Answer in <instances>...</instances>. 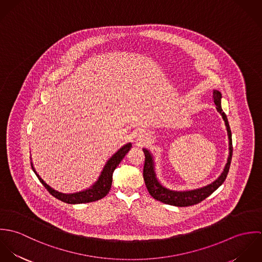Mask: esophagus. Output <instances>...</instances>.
<instances>
[{"instance_id":"34e87169","label":"esophagus","mask_w":262,"mask_h":262,"mask_svg":"<svg viewBox=\"0 0 262 262\" xmlns=\"http://www.w3.org/2000/svg\"><path fill=\"white\" fill-rule=\"evenodd\" d=\"M148 140H149V135H148V133H146V132H144V131H141V132L138 133V135H137V141H138V143L144 144V143H146Z\"/></svg>"}]
</instances>
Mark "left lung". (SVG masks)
<instances>
[{"label": "left lung", "mask_w": 262, "mask_h": 262, "mask_svg": "<svg viewBox=\"0 0 262 262\" xmlns=\"http://www.w3.org/2000/svg\"><path fill=\"white\" fill-rule=\"evenodd\" d=\"M213 98L214 103L217 106V111L222 115V118L225 121L228 137H229V156L227 163L225 165L224 170L221 173V176L212 184L206 186V187L192 189V190H187V191H176L170 190L166 187H162L159 182L156 179L155 172H154V162L152 159V155L150 154L149 151L147 149H143L145 154V161H144V167H143V178L146 187L149 191L150 195L154 198L157 201H160L167 205H172L177 207H187L192 206L195 204L201 203L206 198H208L210 194H212L218 187H220L226 180L227 174L229 172L231 159H232V152H233V146H232V134L231 129L228 123V119L226 117V114L223 112L221 108V98L222 95L219 91L213 92Z\"/></svg>", "instance_id": "1"}]
</instances>
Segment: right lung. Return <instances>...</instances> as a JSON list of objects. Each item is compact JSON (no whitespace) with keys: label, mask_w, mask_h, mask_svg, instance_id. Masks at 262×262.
I'll return each instance as SVG.
<instances>
[{"label":"right lung","mask_w":262,"mask_h":262,"mask_svg":"<svg viewBox=\"0 0 262 262\" xmlns=\"http://www.w3.org/2000/svg\"><path fill=\"white\" fill-rule=\"evenodd\" d=\"M131 147H132L131 143H128V144L124 145L122 148L118 150L113 155L112 157L108 160V162L106 163L105 167L103 168V171L101 172V176H100L99 180L95 183V185L93 187L85 189V190L78 191V192H75V193H62V192H59V191L51 188L38 176L36 170L34 169L33 165H32V163H31V166H32L33 171L37 176L38 180L40 181V183L49 191L50 194H52L56 199H58V200H60L64 203H68V204L91 203V202L101 200L105 195H107V193L109 192V190L111 189V186H112L113 172Z\"/></svg>","instance_id":"obj_1"}]
</instances>
